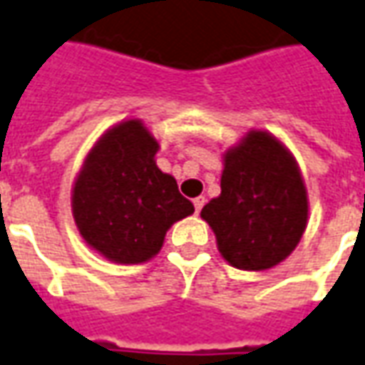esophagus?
<instances>
[{"label": "esophagus", "instance_id": "1", "mask_svg": "<svg viewBox=\"0 0 365 365\" xmlns=\"http://www.w3.org/2000/svg\"><path fill=\"white\" fill-rule=\"evenodd\" d=\"M203 203H205V197H202V195L193 200V207H195V214H200V212H202Z\"/></svg>", "mask_w": 365, "mask_h": 365}]
</instances>
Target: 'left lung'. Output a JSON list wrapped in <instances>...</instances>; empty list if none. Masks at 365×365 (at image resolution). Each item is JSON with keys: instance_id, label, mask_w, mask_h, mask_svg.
<instances>
[{"instance_id": "8db88e82", "label": "left lung", "mask_w": 365, "mask_h": 365, "mask_svg": "<svg viewBox=\"0 0 365 365\" xmlns=\"http://www.w3.org/2000/svg\"><path fill=\"white\" fill-rule=\"evenodd\" d=\"M222 193L202 210L230 266L264 272L284 262L306 232V182L294 153L266 130H250L222 153Z\"/></svg>"}]
</instances>
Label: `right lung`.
Segmentation results:
<instances>
[{"instance_id":"right-lung-1","label":"right lung","mask_w":365,"mask_h":365,"mask_svg":"<svg viewBox=\"0 0 365 365\" xmlns=\"http://www.w3.org/2000/svg\"><path fill=\"white\" fill-rule=\"evenodd\" d=\"M160 143L138 118L106 130L71 187V214L83 242L113 264H145L168 230L193 214L178 182L155 163Z\"/></svg>"}]
</instances>
